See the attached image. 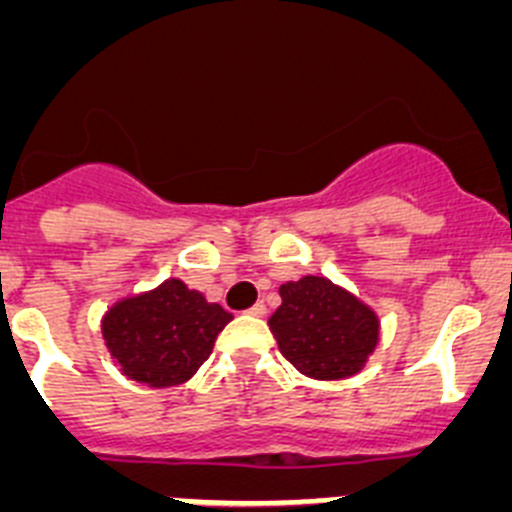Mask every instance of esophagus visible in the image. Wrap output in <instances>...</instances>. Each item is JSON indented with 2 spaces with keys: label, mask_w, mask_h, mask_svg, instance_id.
Listing matches in <instances>:
<instances>
[{
  "label": "esophagus",
  "mask_w": 512,
  "mask_h": 512,
  "mask_svg": "<svg viewBox=\"0 0 512 512\" xmlns=\"http://www.w3.org/2000/svg\"><path fill=\"white\" fill-rule=\"evenodd\" d=\"M248 312H251V315H256V318H264V315H266V305H264V302H256V305H253V307H248Z\"/></svg>",
  "instance_id": "1"
}]
</instances>
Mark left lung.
Wrapping results in <instances>:
<instances>
[{
  "instance_id": "obj_1",
  "label": "left lung",
  "mask_w": 512,
  "mask_h": 512,
  "mask_svg": "<svg viewBox=\"0 0 512 512\" xmlns=\"http://www.w3.org/2000/svg\"><path fill=\"white\" fill-rule=\"evenodd\" d=\"M269 328L284 359L312 379H343L364 366L379 341L377 315L346 289L305 277L279 289Z\"/></svg>"
}]
</instances>
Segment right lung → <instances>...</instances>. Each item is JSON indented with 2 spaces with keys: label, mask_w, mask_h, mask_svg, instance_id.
I'll use <instances>...</instances> for the list:
<instances>
[{
  "label": "right lung",
  "mask_w": 512,
  "mask_h": 512,
  "mask_svg": "<svg viewBox=\"0 0 512 512\" xmlns=\"http://www.w3.org/2000/svg\"><path fill=\"white\" fill-rule=\"evenodd\" d=\"M233 320L220 305L179 279L122 300L104 315V343L122 372L148 387L187 382L212 354L217 333Z\"/></svg>",
  "instance_id": "right-lung-1"
}]
</instances>
